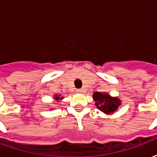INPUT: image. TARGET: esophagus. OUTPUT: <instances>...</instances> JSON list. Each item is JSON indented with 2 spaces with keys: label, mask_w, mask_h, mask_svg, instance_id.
I'll list each match as a JSON object with an SVG mask.
<instances>
[{
  "label": "esophagus",
  "mask_w": 157,
  "mask_h": 157,
  "mask_svg": "<svg viewBox=\"0 0 157 157\" xmlns=\"http://www.w3.org/2000/svg\"><path fill=\"white\" fill-rule=\"evenodd\" d=\"M83 92H84L83 89H77V90H76V92H78V93H82Z\"/></svg>",
  "instance_id": "esophagus-1"
}]
</instances>
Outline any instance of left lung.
<instances>
[{"instance_id": "1", "label": "left lung", "mask_w": 157, "mask_h": 157, "mask_svg": "<svg viewBox=\"0 0 157 157\" xmlns=\"http://www.w3.org/2000/svg\"><path fill=\"white\" fill-rule=\"evenodd\" d=\"M92 97L95 101L96 107L106 114L114 113L121 105V101L118 98H113L105 92H95Z\"/></svg>"}]
</instances>
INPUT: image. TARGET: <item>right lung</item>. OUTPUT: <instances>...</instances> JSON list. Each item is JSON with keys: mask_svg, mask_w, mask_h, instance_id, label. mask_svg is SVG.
<instances>
[{"mask_svg": "<svg viewBox=\"0 0 157 157\" xmlns=\"http://www.w3.org/2000/svg\"><path fill=\"white\" fill-rule=\"evenodd\" d=\"M54 97H55V99L56 100V101H57V102H59V100H62V99H63V97H61V98H60V97H59V95H55Z\"/></svg>", "mask_w": 157, "mask_h": 157, "instance_id": "add662e5", "label": "right lung"}]
</instances>
